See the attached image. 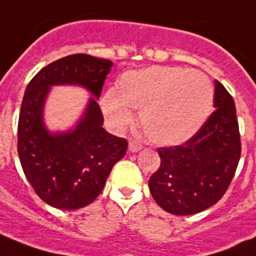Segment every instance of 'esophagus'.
Returning a JSON list of instances; mask_svg holds the SVG:
<instances>
[{"mask_svg":"<svg viewBox=\"0 0 256 256\" xmlns=\"http://www.w3.org/2000/svg\"><path fill=\"white\" fill-rule=\"evenodd\" d=\"M142 149V145H141V142H138V141H136V140H133V141H130L128 142V150L133 153H137L140 152Z\"/></svg>","mask_w":256,"mask_h":256,"instance_id":"esophagus-1","label":"esophagus"}]
</instances>
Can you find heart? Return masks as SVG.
Returning a JSON list of instances; mask_svg holds the SVG:
<instances>
[{
    "label": "heart",
    "mask_w": 256,
    "mask_h": 256,
    "mask_svg": "<svg viewBox=\"0 0 256 256\" xmlns=\"http://www.w3.org/2000/svg\"><path fill=\"white\" fill-rule=\"evenodd\" d=\"M213 85L198 70L150 66L119 78L118 94L102 99L106 119L116 130L133 123L132 110L141 112V126L157 145H180L198 133L213 107Z\"/></svg>",
    "instance_id": "heart-1"
}]
</instances>
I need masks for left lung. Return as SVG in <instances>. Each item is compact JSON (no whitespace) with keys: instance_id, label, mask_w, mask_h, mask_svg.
I'll return each instance as SVG.
<instances>
[{"instance_id":"8db88e82","label":"left lung","mask_w":256,"mask_h":256,"mask_svg":"<svg viewBox=\"0 0 256 256\" xmlns=\"http://www.w3.org/2000/svg\"><path fill=\"white\" fill-rule=\"evenodd\" d=\"M214 112L182 145L158 148L162 164L149 179L157 205L176 216H190L221 200L234 179L242 153L234 102L214 82Z\"/></svg>"}]
</instances>
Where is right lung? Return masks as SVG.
Segmentation results:
<instances>
[{"label":"right lung","mask_w":256,"mask_h":256,"mask_svg":"<svg viewBox=\"0 0 256 256\" xmlns=\"http://www.w3.org/2000/svg\"><path fill=\"white\" fill-rule=\"evenodd\" d=\"M112 62L73 54L52 62L28 84L17 128L22 171L38 196L52 208L74 210L92 204L112 166L124 156L128 141L107 133L98 99ZM52 84H80L94 94L74 129L50 134L42 108Z\"/></svg>","instance_id":"right-lung-1"}]
</instances>
